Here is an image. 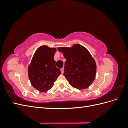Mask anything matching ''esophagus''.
<instances>
[{"instance_id":"obj_1","label":"esophagus","mask_w":128,"mask_h":128,"mask_svg":"<svg viewBox=\"0 0 128 128\" xmlns=\"http://www.w3.org/2000/svg\"><path fill=\"white\" fill-rule=\"evenodd\" d=\"M64 68H62L61 69V71L62 74V73L64 72Z\"/></svg>"}]
</instances>
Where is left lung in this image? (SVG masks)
<instances>
[{
    "label": "left lung",
    "instance_id": "obj_1",
    "mask_svg": "<svg viewBox=\"0 0 128 128\" xmlns=\"http://www.w3.org/2000/svg\"><path fill=\"white\" fill-rule=\"evenodd\" d=\"M58 50L66 59L64 75L70 86L79 90L90 86L95 79L96 66L88 50L80 44Z\"/></svg>",
    "mask_w": 128,
    "mask_h": 128
}]
</instances>
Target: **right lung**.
<instances>
[{"label": "right lung", "mask_w": 128, "mask_h": 128, "mask_svg": "<svg viewBox=\"0 0 128 128\" xmlns=\"http://www.w3.org/2000/svg\"><path fill=\"white\" fill-rule=\"evenodd\" d=\"M56 48L43 45L34 53L28 67V76L32 86L40 92L51 89L61 72L54 60Z\"/></svg>", "instance_id": "1"}]
</instances>
